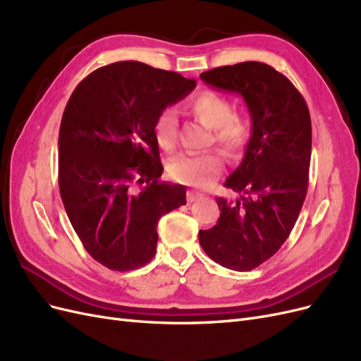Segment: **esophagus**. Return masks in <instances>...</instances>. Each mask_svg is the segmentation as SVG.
<instances>
[{"label":"esophagus","mask_w":361,"mask_h":361,"mask_svg":"<svg viewBox=\"0 0 361 361\" xmlns=\"http://www.w3.org/2000/svg\"><path fill=\"white\" fill-rule=\"evenodd\" d=\"M202 192H199V191H195V190H190L188 192H187V200L190 202V203H192V202H195V200H199L200 197H202Z\"/></svg>","instance_id":"obj_1"}]
</instances>
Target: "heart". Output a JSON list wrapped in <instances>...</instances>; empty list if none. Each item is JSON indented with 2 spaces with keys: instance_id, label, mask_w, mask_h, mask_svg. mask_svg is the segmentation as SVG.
I'll use <instances>...</instances> for the list:
<instances>
[{
  "instance_id": "1",
  "label": "heart",
  "mask_w": 361,
  "mask_h": 361,
  "mask_svg": "<svg viewBox=\"0 0 361 361\" xmlns=\"http://www.w3.org/2000/svg\"><path fill=\"white\" fill-rule=\"evenodd\" d=\"M190 110L203 125L212 129V140L227 158L238 159L244 155L253 129L247 117L233 114L231 101L216 93L204 92L190 102ZM154 130L162 149H173L178 138L176 110L171 106L162 110L155 120ZM223 164V157L216 150L204 154H180L170 161L169 171L178 182L191 187H207L221 173Z\"/></svg>"
}]
</instances>
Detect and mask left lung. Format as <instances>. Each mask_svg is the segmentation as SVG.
<instances>
[{
    "instance_id": "obj_1",
    "label": "left lung",
    "mask_w": 361,
    "mask_h": 361,
    "mask_svg": "<svg viewBox=\"0 0 361 361\" xmlns=\"http://www.w3.org/2000/svg\"><path fill=\"white\" fill-rule=\"evenodd\" d=\"M212 89L236 93L251 118V140L224 187L235 202L216 199L220 218L199 232L204 253L233 271H250L277 253L300 215L309 187L312 122L307 104L285 75L259 61L200 75Z\"/></svg>"
}]
</instances>
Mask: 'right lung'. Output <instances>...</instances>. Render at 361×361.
<instances>
[{
	"instance_id": "obj_1",
	"label": "right lung",
	"mask_w": 361,
	"mask_h": 361,
	"mask_svg": "<svg viewBox=\"0 0 361 361\" xmlns=\"http://www.w3.org/2000/svg\"><path fill=\"white\" fill-rule=\"evenodd\" d=\"M195 80L140 61L96 69L63 113L59 187L84 248L114 271L155 256L162 215L187 203L183 185L161 182L158 114L190 94Z\"/></svg>"
}]
</instances>
